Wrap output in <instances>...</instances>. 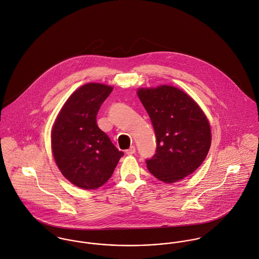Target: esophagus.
Returning a JSON list of instances; mask_svg holds the SVG:
<instances>
[{"mask_svg":"<svg viewBox=\"0 0 259 259\" xmlns=\"http://www.w3.org/2000/svg\"><path fill=\"white\" fill-rule=\"evenodd\" d=\"M136 153V148L134 146H131L128 150H126V154L127 155H133Z\"/></svg>","mask_w":259,"mask_h":259,"instance_id":"34e87169","label":"esophagus"}]
</instances>
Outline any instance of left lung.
<instances>
[{
    "instance_id": "1",
    "label": "left lung",
    "mask_w": 259,
    "mask_h": 259,
    "mask_svg": "<svg viewBox=\"0 0 259 259\" xmlns=\"http://www.w3.org/2000/svg\"><path fill=\"white\" fill-rule=\"evenodd\" d=\"M137 94L157 140L155 155L146 160L149 172L167 184L195 172L211 141L209 123L201 107L187 93L170 85L140 88Z\"/></svg>"
}]
</instances>
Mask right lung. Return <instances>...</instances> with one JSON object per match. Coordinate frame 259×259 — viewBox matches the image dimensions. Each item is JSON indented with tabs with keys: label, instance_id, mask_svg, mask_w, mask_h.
<instances>
[{
	"label": "right lung",
	"instance_id": "obj_1",
	"mask_svg": "<svg viewBox=\"0 0 259 259\" xmlns=\"http://www.w3.org/2000/svg\"><path fill=\"white\" fill-rule=\"evenodd\" d=\"M112 90L101 83L79 87L62 106L52 130V149L59 171L84 190L104 185L124 155L96 123L97 112Z\"/></svg>",
	"mask_w": 259,
	"mask_h": 259
}]
</instances>
